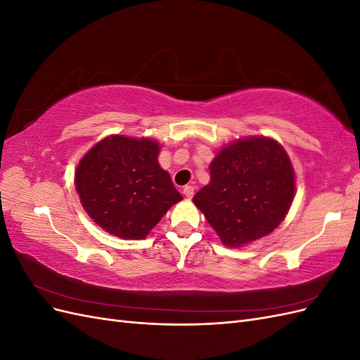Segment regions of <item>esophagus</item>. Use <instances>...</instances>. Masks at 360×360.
<instances>
[{
  "label": "esophagus",
  "mask_w": 360,
  "mask_h": 360,
  "mask_svg": "<svg viewBox=\"0 0 360 360\" xmlns=\"http://www.w3.org/2000/svg\"><path fill=\"white\" fill-rule=\"evenodd\" d=\"M183 193L184 197L186 198H192L193 197V186H191V184H188V186L183 188Z\"/></svg>",
  "instance_id": "esophagus-1"
}]
</instances>
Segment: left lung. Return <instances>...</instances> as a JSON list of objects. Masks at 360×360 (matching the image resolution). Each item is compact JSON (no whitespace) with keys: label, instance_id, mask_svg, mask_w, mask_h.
Listing matches in <instances>:
<instances>
[{"label":"left lung","instance_id":"1","mask_svg":"<svg viewBox=\"0 0 360 360\" xmlns=\"http://www.w3.org/2000/svg\"><path fill=\"white\" fill-rule=\"evenodd\" d=\"M296 195L285 148L270 136L238 138L217 151L210 183L193 197L221 242L242 248L276 230Z\"/></svg>","mask_w":360,"mask_h":360}]
</instances>
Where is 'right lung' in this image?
Segmentation results:
<instances>
[{
    "mask_svg": "<svg viewBox=\"0 0 360 360\" xmlns=\"http://www.w3.org/2000/svg\"><path fill=\"white\" fill-rule=\"evenodd\" d=\"M160 146L146 136L110 135L75 169V188L94 224L124 240H139L183 200L159 165Z\"/></svg>",
    "mask_w": 360,
    "mask_h": 360,
    "instance_id": "obj_1",
    "label": "right lung"
}]
</instances>
